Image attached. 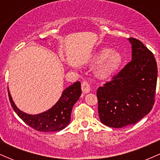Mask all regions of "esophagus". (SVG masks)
Instances as JSON below:
<instances>
[{
  "label": "esophagus",
  "instance_id": "esophagus-1",
  "mask_svg": "<svg viewBox=\"0 0 160 160\" xmlns=\"http://www.w3.org/2000/svg\"><path fill=\"white\" fill-rule=\"evenodd\" d=\"M81 88H82V92L85 93V94H86V93L89 92H90V86H89V82H88L87 81H83L82 82V86H81Z\"/></svg>",
  "mask_w": 160,
  "mask_h": 160
}]
</instances>
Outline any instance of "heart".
Listing matches in <instances>:
<instances>
[{
  "mask_svg": "<svg viewBox=\"0 0 160 160\" xmlns=\"http://www.w3.org/2000/svg\"><path fill=\"white\" fill-rule=\"evenodd\" d=\"M91 64L96 65L95 75L102 80L111 78L119 71L122 63V56L118 51L104 48L92 57Z\"/></svg>",
  "mask_w": 160,
  "mask_h": 160,
  "instance_id": "heart-1",
  "label": "heart"
}]
</instances>
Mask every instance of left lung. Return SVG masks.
Instances as JSON below:
<instances>
[{"mask_svg": "<svg viewBox=\"0 0 160 160\" xmlns=\"http://www.w3.org/2000/svg\"><path fill=\"white\" fill-rule=\"evenodd\" d=\"M128 40L132 61L97 90L99 118L112 128L135 124L150 113L155 101L157 65L153 54L140 40Z\"/></svg>", "mask_w": 160, "mask_h": 160, "instance_id": "1", "label": "left lung"}]
</instances>
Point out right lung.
<instances>
[{
    "instance_id": "1",
    "label": "right lung",
    "mask_w": 160,
    "mask_h": 160,
    "mask_svg": "<svg viewBox=\"0 0 160 160\" xmlns=\"http://www.w3.org/2000/svg\"><path fill=\"white\" fill-rule=\"evenodd\" d=\"M9 99L12 109L27 125L40 132H57L68 126L74 104L81 95V84L77 81L62 92L58 102L50 109L38 114H28L16 107L8 88Z\"/></svg>"
}]
</instances>
